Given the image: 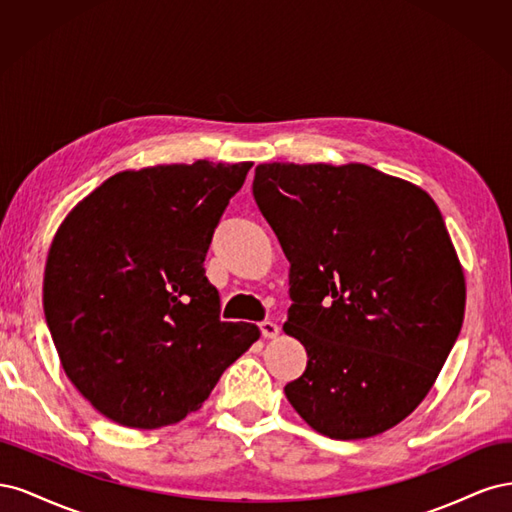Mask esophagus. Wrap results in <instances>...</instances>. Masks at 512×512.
Returning a JSON list of instances; mask_svg holds the SVG:
<instances>
[{"label": "esophagus", "mask_w": 512, "mask_h": 512, "mask_svg": "<svg viewBox=\"0 0 512 512\" xmlns=\"http://www.w3.org/2000/svg\"><path fill=\"white\" fill-rule=\"evenodd\" d=\"M260 333L265 339H273L280 335V327H277V324L271 320H265V322H260Z\"/></svg>", "instance_id": "obj_1"}]
</instances>
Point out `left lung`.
<instances>
[{
	"mask_svg": "<svg viewBox=\"0 0 512 512\" xmlns=\"http://www.w3.org/2000/svg\"><path fill=\"white\" fill-rule=\"evenodd\" d=\"M256 205L290 262L284 331L307 350L286 397L322 436L395 427L461 331L466 280L442 213L367 164H258Z\"/></svg>",
	"mask_w": 512,
	"mask_h": 512,
	"instance_id": "8db88e82",
	"label": "left lung"
}]
</instances>
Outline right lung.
I'll use <instances>...</instances> for the list:
<instances>
[{"label":"right lung","mask_w":512,"mask_h":512,"mask_svg":"<svg viewBox=\"0 0 512 512\" xmlns=\"http://www.w3.org/2000/svg\"><path fill=\"white\" fill-rule=\"evenodd\" d=\"M250 168L123 170L61 222L44 269L46 324L70 382L111 421H183L260 337L256 324L220 320L203 267Z\"/></svg>","instance_id":"obj_1"}]
</instances>
